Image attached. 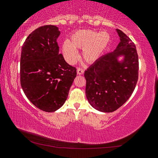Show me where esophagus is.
Wrapping results in <instances>:
<instances>
[{"instance_id":"esophagus-1","label":"esophagus","mask_w":158,"mask_h":158,"mask_svg":"<svg viewBox=\"0 0 158 158\" xmlns=\"http://www.w3.org/2000/svg\"><path fill=\"white\" fill-rule=\"evenodd\" d=\"M84 73V70L81 68H77V75H82Z\"/></svg>"}]
</instances>
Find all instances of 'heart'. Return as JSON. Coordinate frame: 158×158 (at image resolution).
I'll return each instance as SVG.
<instances>
[{"label": "heart", "mask_w": 158, "mask_h": 158, "mask_svg": "<svg viewBox=\"0 0 158 158\" xmlns=\"http://www.w3.org/2000/svg\"><path fill=\"white\" fill-rule=\"evenodd\" d=\"M110 35L106 32L84 30L71 35V42L65 41L62 44L64 55L70 64L76 62L78 53L77 48L82 49V56L86 62H96L107 48L110 42Z\"/></svg>", "instance_id": "b5f03b06"}]
</instances>
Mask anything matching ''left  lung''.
<instances>
[{"label": "left lung", "mask_w": 158, "mask_h": 158, "mask_svg": "<svg viewBox=\"0 0 158 158\" xmlns=\"http://www.w3.org/2000/svg\"><path fill=\"white\" fill-rule=\"evenodd\" d=\"M120 42L113 52L101 56L85 71L86 96L94 108L112 112L131 97L138 81L139 60L136 47L121 30ZM123 57L121 61L118 58Z\"/></svg>", "instance_id": "1"}]
</instances>
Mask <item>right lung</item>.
<instances>
[{"instance_id": "1", "label": "right lung", "mask_w": 158, "mask_h": 158, "mask_svg": "<svg viewBox=\"0 0 158 158\" xmlns=\"http://www.w3.org/2000/svg\"><path fill=\"white\" fill-rule=\"evenodd\" d=\"M60 34L55 26H41L22 46L21 87L28 100L44 112H55L63 106L77 74L76 69L59 53Z\"/></svg>"}]
</instances>
